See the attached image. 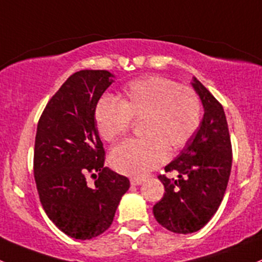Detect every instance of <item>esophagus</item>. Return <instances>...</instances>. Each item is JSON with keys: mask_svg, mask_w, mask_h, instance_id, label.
Returning <instances> with one entry per match:
<instances>
[{"mask_svg": "<svg viewBox=\"0 0 262 262\" xmlns=\"http://www.w3.org/2000/svg\"><path fill=\"white\" fill-rule=\"evenodd\" d=\"M131 184L132 185H140L142 182H144V178H140V177H135V178H131Z\"/></svg>", "mask_w": 262, "mask_h": 262, "instance_id": "34e87169", "label": "esophagus"}]
</instances>
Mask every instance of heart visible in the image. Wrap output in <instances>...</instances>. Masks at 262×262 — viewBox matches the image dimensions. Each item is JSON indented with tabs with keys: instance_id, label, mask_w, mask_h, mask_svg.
I'll return each mask as SVG.
<instances>
[{
	"instance_id": "obj_1",
	"label": "heart",
	"mask_w": 262,
	"mask_h": 262,
	"mask_svg": "<svg viewBox=\"0 0 262 262\" xmlns=\"http://www.w3.org/2000/svg\"><path fill=\"white\" fill-rule=\"evenodd\" d=\"M202 103L193 88L168 78L150 75L132 80L118 94V103L102 97L94 120L102 140L115 142L140 121L141 140L118 145L111 154L113 169L141 177L160 166L168 152L182 150L201 125Z\"/></svg>"
}]
</instances>
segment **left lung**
Returning a JSON list of instances; mask_svg holds the SVG:
<instances>
[{"label":"left lung","instance_id":"obj_1","mask_svg":"<svg viewBox=\"0 0 262 262\" xmlns=\"http://www.w3.org/2000/svg\"><path fill=\"white\" fill-rule=\"evenodd\" d=\"M202 99L204 116L193 139L165 171H178L179 179L159 175L164 196L154 206V217L174 233H193L209 222L226 193L232 166V145L223 107L194 78L191 83Z\"/></svg>","mask_w":262,"mask_h":262}]
</instances>
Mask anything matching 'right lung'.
I'll return each instance as SVG.
<instances>
[{"mask_svg": "<svg viewBox=\"0 0 262 262\" xmlns=\"http://www.w3.org/2000/svg\"><path fill=\"white\" fill-rule=\"evenodd\" d=\"M107 71L72 74L48 102L37 122L34 178L48 217L64 233L91 239L108 230L130 180L104 166L94 110L112 84ZM96 178L88 187L85 178Z\"/></svg>", "mask_w": 262, "mask_h": 262, "instance_id": "obj_1", "label": "right lung"}]
</instances>
